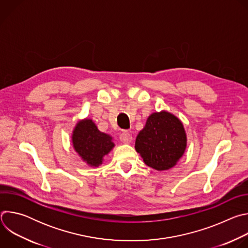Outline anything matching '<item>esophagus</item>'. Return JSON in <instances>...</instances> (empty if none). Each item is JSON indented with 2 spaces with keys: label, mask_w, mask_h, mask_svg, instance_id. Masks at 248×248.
I'll list each match as a JSON object with an SVG mask.
<instances>
[{
  "label": "esophagus",
  "mask_w": 248,
  "mask_h": 248,
  "mask_svg": "<svg viewBox=\"0 0 248 248\" xmlns=\"http://www.w3.org/2000/svg\"><path fill=\"white\" fill-rule=\"evenodd\" d=\"M120 139H121L122 142H124V143H129L130 141L132 140V136H131V134L129 132L124 131V132L121 133Z\"/></svg>",
  "instance_id": "34e87169"
}]
</instances>
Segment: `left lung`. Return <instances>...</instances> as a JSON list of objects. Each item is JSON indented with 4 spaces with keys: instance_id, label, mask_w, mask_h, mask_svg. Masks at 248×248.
<instances>
[{
    "instance_id": "left-lung-1",
    "label": "left lung",
    "mask_w": 248,
    "mask_h": 248,
    "mask_svg": "<svg viewBox=\"0 0 248 248\" xmlns=\"http://www.w3.org/2000/svg\"><path fill=\"white\" fill-rule=\"evenodd\" d=\"M186 148V134L183 123L166 111L150 115L135 140V149L144 163L157 170L172 168Z\"/></svg>"
}]
</instances>
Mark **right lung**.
Wrapping results in <instances>:
<instances>
[{
  "label": "right lung",
  "instance_id": "right-lung-1",
  "mask_svg": "<svg viewBox=\"0 0 248 248\" xmlns=\"http://www.w3.org/2000/svg\"><path fill=\"white\" fill-rule=\"evenodd\" d=\"M72 138L76 151L91 167L101 165L104 156L115 146L112 137L101 132L92 120L88 119L77 124Z\"/></svg>",
  "mask_w": 248,
  "mask_h": 248
}]
</instances>
